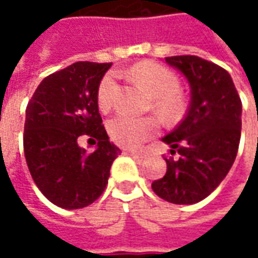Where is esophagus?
Masks as SVG:
<instances>
[{"label": "esophagus", "instance_id": "obj_1", "mask_svg": "<svg viewBox=\"0 0 258 258\" xmlns=\"http://www.w3.org/2000/svg\"><path fill=\"white\" fill-rule=\"evenodd\" d=\"M123 154L131 155V156L138 158V159H144V158H146V152H139V151H124Z\"/></svg>", "mask_w": 258, "mask_h": 258}]
</instances>
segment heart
<instances>
[{
	"label": "heart",
	"instance_id": "1",
	"mask_svg": "<svg viewBox=\"0 0 258 258\" xmlns=\"http://www.w3.org/2000/svg\"><path fill=\"white\" fill-rule=\"evenodd\" d=\"M129 75L155 99V107L168 117H175L181 112V99L178 92V79L164 66L154 61H142L135 64ZM117 94V83L113 75L104 76L99 85L97 100L103 110H109ZM158 123L154 117H132L120 113L114 116L107 124V132L112 141L124 148H135L154 135Z\"/></svg>",
	"mask_w": 258,
	"mask_h": 258
}]
</instances>
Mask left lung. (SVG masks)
Segmentation results:
<instances>
[{"mask_svg": "<svg viewBox=\"0 0 258 258\" xmlns=\"http://www.w3.org/2000/svg\"><path fill=\"white\" fill-rule=\"evenodd\" d=\"M189 85L186 116L162 138L169 145L164 178L152 182L154 192L179 205L207 198L231 169L241 136V100L231 76L223 67L197 55L165 57Z\"/></svg>", "mask_w": 258, "mask_h": 258, "instance_id": "left-lung-1", "label": "left lung"}]
</instances>
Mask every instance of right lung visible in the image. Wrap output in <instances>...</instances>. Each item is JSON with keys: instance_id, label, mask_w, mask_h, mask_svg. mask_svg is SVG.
I'll use <instances>...</instances> for the list:
<instances>
[{"instance_id": "obj_1", "label": "right lung", "mask_w": 258, "mask_h": 258, "mask_svg": "<svg viewBox=\"0 0 258 258\" xmlns=\"http://www.w3.org/2000/svg\"><path fill=\"white\" fill-rule=\"evenodd\" d=\"M110 66L77 61L47 76L27 106L25 161L38 189L60 208L94 203L120 154L109 141L97 104L99 85ZM83 134L96 139L93 153L78 145Z\"/></svg>"}]
</instances>
